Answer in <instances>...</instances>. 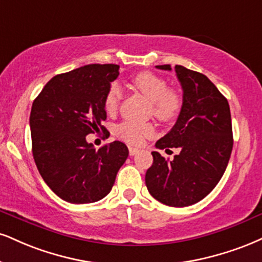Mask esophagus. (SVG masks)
Here are the masks:
<instances>
[{"instance_id":"34e87169","label":"esophagus","mask_w":262,"mask_h":262,"mask_svg":"<svg viewBox=\"0 0 262 262\" xmlns=\"http://www.w3.org/2000/svg\"><path fill=\"white\" fill-rule=\"evenodd\" d=\"M138 152H139V150L135 149V147H129V155L130 156H135Z\"/></svg>"}]
</instances>
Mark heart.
Masks as SVG:
<instances>
[{"label": "heart", "instance_id": "1", "mask_svg": "<svg viewBox=\"0 0 262 262\" xmlns=\"http://www.w3.org/2000/svg\"><path fill=\"white\" fill-rule=\"evenodd\" d=\"M132 85L146 97L152 105V113L160 121L169 122L178 117L183 106V97L178 90L168 88L167 81L152 72H140L132 77ZM123 97V91L118 83H112L105 95V110L113 115L118 110ZM154 134L151 123L127 121L116 128V135L129 145H140L145 138Z\"/></svg>", "mask_w": 262, "mask_h": 262}]
</instances>
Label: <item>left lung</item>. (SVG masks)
<instances>
[{"label": "left lung", "mask_w": 262, "mask_h": 262, "mask_svg": "<svg viewBox=\"0 0 262 262\" xmlns=\"http://www.w3.org/2000/svg\"><path fill=\"white\" fill-rule=\"evenodd\" d=\"M171 71V66H156ZM183 89L177 122L156 143L157 149L179 147L172 161L152 151L154 162L145 174L149 193L172 207L193 205L207 196L222 178L233 147L228 101L199 72L176 66Z\"/></svg>", "instance_id": "obj_1"}]
</instances>
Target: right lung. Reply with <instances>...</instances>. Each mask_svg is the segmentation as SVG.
Here are the masks:
<instances>
[{
    "label": "right lung",
    "mask_w": 262,
    "mask_h": 262,
    "mask_svg": "<svg viewBox=\"0 0 262 262\" xmlns=\"http://www.w3.org/2000/svg\"><path fill=\"white\" fill-rule=\"evenodd\" d=\"M117 64H88L53 77L34 100L30 112L33 156L41 177L72 204L105 198L128 157L121 141L99 150L86 135L105 130L103 101L119 74Z\"/></svg>",
    "instance_id": "right-lung-1"
}]
</instances>
